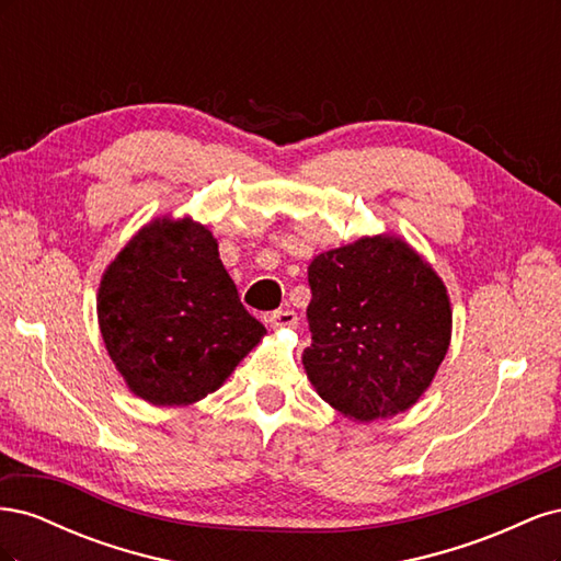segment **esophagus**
<instances>
[{
    "mask_svg": "<svg viewBox=\"0 0 561 561\" xmlns=\"http://www.w3.org/2000/svg\"><path fill=\"white\" fill-rule=\"evenodd\" d=\"M268 325L271 330H290L297 328V313L285 309V311H274L268 316Z\"/></svg>",
    "mask_w": 561,
    "mask_h": 561,
    "instance_id": "esophagus-1",
    "label": "esophagus"
}]
</instances>
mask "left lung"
I'll return each instance as SVG.
<instances>
[{
	"instance_id": "8db88e82",
	"label": "left lung",
	"mask_w": 561,
	"mask_h": 561,
	"mask_svg": "<svg viewBox=\"0 0 561 561\" xmlns=\"http://www.w3.org/2000/svg\"><path fill=\"white\" fill-rule=\"evenodd\" d=\"M311 346L301 363L339 414L369 423L407 412L451 342L447 285L396 233L360 236L309 264Z\"/></svg>"
}]
</instances>
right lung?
<instances>
[{"mask_svg":"<svg viewBox=\"0 0 561 561\" xmlns=\"http://www.w3.org/2000/svg\"><path fill=\"white\" fill-rule=\"evenodd\" d=\"M98 325L133 396L186 407L215 393L266 328L190 215L151 219L118 250L98 287Z\"/></svg>","mask_w":561,"mask_h":561,"instance_id":"obj_1","label":"right lung"}]
</instances>
